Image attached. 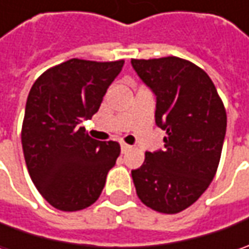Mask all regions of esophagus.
<instances>
[{
    "mask_svg": "<svg viewBox=\"0 0 249 249\" xmlns=\"http://www.w3.org/2000/svg\"><path fill=\"white\" fill-rule=\"evenodd\" d=\"M120 149H122V154H126L127 151H130L131 149V145H129V144H120Z\"/></svg>",
    "mask_w": 249,
    "mask_h": 249,
    "instance_id": "obj_1",
    "label": "esophagus"
}]
</instances>
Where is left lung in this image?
<instances>
[{"label": "left lung", "mask_w": 249, "mask_h": 249, "mask_svg": "<svg viewBox=\"0 0 249 249\" xmlns=\"http://www.w3.org/2000/svg\"><path fill=\"white\" fill-rule=\"evenodd\" d=\"M157 95L155 122L165 149L145 152L131 170L137 196L151 209L173 215L191 206L213 180L227 126L223 101L204 69L177 56L131 59Z\"/></svg>", "instance_id": "1"}]
</instances>
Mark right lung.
Masks as SVG:
<instances>
[{
	"label": "right lung",
	"instance_id": "add662e5",
	"mask_svg": "<svg viewBox=\"0 0 249 249\" xmlns=\"http://www.w3.org/2000/svg\"><path fill=\"white\" fill-rule=\"evenodd\" d=\"M123 63L73 58L47 69L29 92L22 124L26 166L38 193L59 211L92 205L119 157V142L91 139L79 123L98 112Z\"/></svg>",
	"mask_w": 249,
	"mask_h": 249
}]
</instances>
